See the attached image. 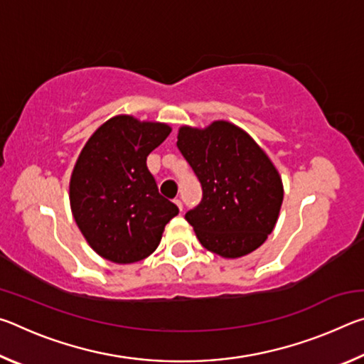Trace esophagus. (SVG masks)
<instances>
[{"mask_svg": "<svg viewBox=\"0 0 364 364\" xmlns=\"http://www.w3.org/2000/svg\"><path fill=\"white\" fill-rule=\"evenodd\" d=\"M173 202H175V204H176V207L180 208V212H183V202H181L180 199H175Z\"/></svg>", "mask_w": 364, "mask_h": 364, "instance_id": "esophagus-1", "label": "esophagus"}]
</instances>
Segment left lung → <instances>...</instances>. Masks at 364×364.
<instances>
[{"label": "left lung", "instance_id": "obj_1", "mask_svg": "<svg viewBox=\"0 0 364 364\" xmlns=\"http://www.w3.org/2000/svg\"><path fill=\"white\" fill-rule=\"evenodd\" d=\"M176 138L204 193L199 207L186 213L199 242L223 258L252 254L279 218L284 186L278 168L247 132L228 120L183 125Z\"/></svg>", "mask_w": 364, "mask_h": 364}]
</instances>
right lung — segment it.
<instances>
[{
	"label": "right lung",
	"mask_w": 364,
	"mask_h": 364,
	"mask_svg": "<svg viewBox=\"0 0 364 364\" xmlns=\"http://www.w3.org/2000/svg\"><path fill=\"white\" fill-rule=\"evenodd\" d=\"M171 127L128 114L96 128L73 165L69 199L78 230L97 255L128 264L149 257L178 207L159 194L146 159Z\"/></svg>",
	"instance_id": "right-lung-1"
}]
</instances>
